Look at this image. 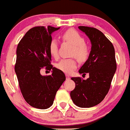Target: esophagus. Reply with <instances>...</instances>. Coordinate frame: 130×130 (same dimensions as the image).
Returning a JSON list of instances; mask_svg holds the SVG:
<instances>
[{
  "label": "esophagus",
  "mask_w": 130,
  "mask_h": 130,
  "mask_svg": "<svg viewBox=\"0 0 130 130\" xmlns=\"http://www.w3.org/2000/svg\"><path fill=\"white\" fill-rule=\"evenodd\" d=\"M66 78L67 79H70V76H69L68 74H66Z\"/></svg>",
  "instance_id": "1"
}]
</instances>
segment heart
Returning <instances> with one entry per match:
<instances>
[{
    "instance_id": "1",
    "label": "heart",
    "mask_w": 130,
    "mask_h": 130,
    "mask_svg": "<svg viewBox=\"0 0 130 130\" xmlns=\"http://www.w3.org/2000/svg\"><path fill=\"white\" fill-rule=\"evenodd\" d=\"M63 41L73 46L71 56H75L79 61L84 62L88 59L90 54V48L85 43V39L80 34L73 29H69L61 35ZM50 54L54 58L58 57V44L53 39L49 44ZM57 69L67 74L73 73L76 68V61L74 58L63 59L56 64Z\"/></svg>"
}]
</instances>
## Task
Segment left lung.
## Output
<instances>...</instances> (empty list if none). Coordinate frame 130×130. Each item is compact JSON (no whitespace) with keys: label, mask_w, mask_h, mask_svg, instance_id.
I'll use <instances>...</instances> for the list:
<instances>
[{"label":"left lung","mask_w":130,"mask_h":130,"mask_svg":"<svg viewBox=\"0 0 130 130\" xmlns=\"http://www.w3.org/2000/svg\"><path fill=\"white\" fill-rule=\"evenodd\" d=\"M78 28L85 32L92 44L88 59L79 70L80 74L88 73L89 78H71L75 88L70 95L76 106L89 108L100 103L108 93L117 70V62L113 45L101 31L86 26Z\"/></svg>","instance_id":"8db88e82"}]
</instances>
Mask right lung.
<instances>
[{
	"label": "right lung",
	"instance_id": "1",
	"mask_svg": "<svg viewBox=\"0 0 130 130\" xmlns=\"http://www.w3.org/2000/svg\"><path fill=\"white\" fill-rule=\"evenodd\" d=\"M59 27L37 26L29 29L17 47L15 72L21 92L32 107L46 109L52 105L56 92L65 80L63 72L53 67L49 44L52 33ZM53 70V74L42 76L41 68Z\"/></svg>",
	"mask_w": 130,
	"mask_h": 130
}]
</instances>
